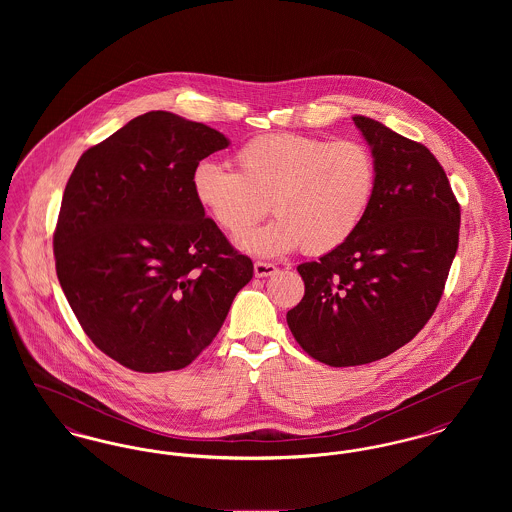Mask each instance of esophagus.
<instances>
[{"label":"esophagus","mask_w":512,"mask_h":512,"mask_svg":"<svg viewBox=\"0 0 512 512\" xmlns=\"http://www.w3.org/2000/svg\"><path fill=\"white\" fill-rule=\"evenodd\" d=\"M276 270H278V268L274 267L272 263H263V261H257V263L253 265V272H255L257 278L272 276V274H276Z\"/></svg>","instance_id":"obj_1"}]
</instances>
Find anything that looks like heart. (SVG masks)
<instances>
[{
  "mask_svg": "<svg viewBox=\"0 0 512 512\" xmlns=\"http://www.w3.org/2000/svg\"><path fill=\"white\" fill-rule=\"evenodd\" d=\"M238 172L215 161L192 171L199 207L230 236H241L267 211L279 217L238 240L257 257L305 247L328 253L361 226L376 190V163L359 142L303 134H265L236 151Z\"/></svg>",
  "mask_w": 512,
  "mask_h": 512,
  "instance_id": "1",
  "label": "heart"
}]
</instances>
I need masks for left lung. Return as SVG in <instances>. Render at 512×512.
Listing matches in <instances>:
<instances>
[{"label": "left lung", "instance_id": "1", "mask_svg": "<svg viewBox=\"0 0 512 512\" xmlns=\"http://www.w3.org/2000/svg\"><path fill=\"white\" fill-rule=\"evenodd\" d=\"M376 163V190L357 232L297 267L305 295L286 320L320 363L388 357L434 315L459 247L461 207L430 149L353 117Z\"/></svg>", "mask_w": 512, "mask_h": 512}]
</instances>
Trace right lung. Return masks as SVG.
<instances>
[{"mask_svg": "<svg viewBox=\"0 0 512 512\" xmlns=\"http://www.w3.org/2000/svg\"><path fill=\"white\" fill-rule=\"evenodd\" d=\"M228 146L215 128L149 111L84 151L67 182L59 284L88 338L130 370L190 365L253 278L192 192L195 165Z\"/></svg>", "mask_w": 512, "mask_h": 512, "instance_id": "right-lung-1", "label": "right lung"}]
</instances>
